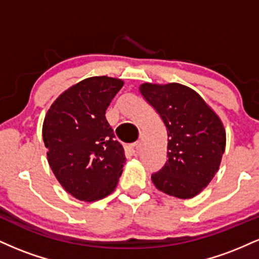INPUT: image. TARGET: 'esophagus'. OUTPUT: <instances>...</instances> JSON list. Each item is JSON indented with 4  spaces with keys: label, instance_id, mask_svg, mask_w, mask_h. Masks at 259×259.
<instances>
[{
    "label": "esophagus",
    "instance_id": "34e87169",
    "mask_svg": "<svg viewBox=\"0 0 259 259\" xmlns=\"http://www.w3.org/2000/svg\"><path fill=\"white\" fill-rule=\"evenodd\" d=\"M142 148V145L141 142H135V144L132 145V153L134 154V156H138V154L140 153V151H141Z\"/></svg>",
    "mask_w": 259,
    "mask_h": 259
}]
</instances>
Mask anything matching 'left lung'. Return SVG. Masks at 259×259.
Wrapping results in <instances>:
<instances>
[{
    "label": "left lung",
    "instance_id": "1",
    "mask_svg": "<svg viewBox=\"0 0 259 259\" xmlns=\"http://www.w3.org/2000/svg\"><path fill=\"white\" fill-rule=\"evenodd\" d=\"M139 90L162 118L168 134V159L151 175L153 185L183 200L195 197L221 165L227 142L221 118L185 85L145 82Z\"/></svg>",
    "mask_w": 259,
    "mask_h": 259
}]
</instances>
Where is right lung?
I'll return each instance as SVG.
<instances>
[{
    "label": "right lung",
    "mask_w": 259,
    "mask_h": 259,
    "mask_svg": "<svg viewBox=\"0 0 259 259\" xmlns=\"http://www.w3.org/2000/svg\"><path fill=\"white\" fill-rule=\"evenodd\" d=\"M124 81L92 76L73 85L52 103L42 125L47 160L68 194L94 202L112 194L125 162L123 146L106 111Z\"/></svg>",
    "instance_id": "right-lung-1"
}]
</instances>
